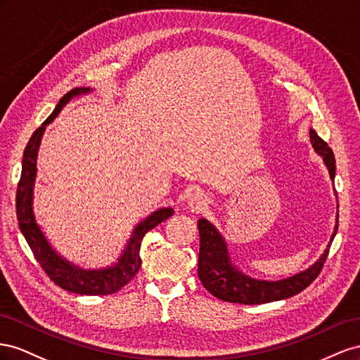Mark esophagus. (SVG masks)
<instances>
[{
  "instance_id": "1",
  "label": "esophagus",
  "mask_w": 360,
  "mask_h": 360,
  "mask_svg": "<svg viewBox=\"0 0 360 360\" xmlns=\"http://www.w3.org/2000/svg\"><path fill=\"white\" fill-rule=\"evenodd\" d=\"M207 203H208V200H207V196H205L203 193L196 191V193H193L188 196V207L191 210L202 211L205 207H207Z\"/></svg>"
}]
</instances>
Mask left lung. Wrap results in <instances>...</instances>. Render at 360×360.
Wrapping results in <instances>:
<instances>
[{
  "label": "left lung",
  "instance_id": "1",
  "mask_svg": "<svg viewBox=\"0 0 360 360\" xmlns=\"http://www.w3.org/2000/svg\"><path fill=\"white\" fill-rule=\"evenodd\" d=\"M309 137L315 152L323 157V161L328 169V174H330V179L335 181L336 166L333 150L328 148L327 143L314 129L309 131ZM198 226L200 235L198 273L202 285L205 286V290H208L217 299L241 304H261L283 300L307 288L320 274L327 259L328 249H330V244L338 232L336 220L330 243L327 244L320 259L311 265L309 269L291 277H286V279L270 282L252 279V277L245 276L237 266L232 265L226 243L211 221L207 219H200Z\"/></svg>",
  "mask_w": 360,
  "mask_h": 360
}]
</instances>
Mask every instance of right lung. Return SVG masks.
I'll return each instance as SVG.
<instances>
[{"mask_svg":"<svg viewBox=\"0 0 360 360\" xmlns=\"http://www.w3.org/2000/svg\"><path fill=\"white\" fill-rule=\"evenodd\" d=\"M91 91L90 87H75L60 99L56 110L42 125H40L34 134L30 139L28 145L24 150L22 158V172H20V179L18 182L16 190V215L19 229L25 237L30 249H32L36 261L42 266L48 277L60 288L66 291L81 294V295H108L119 291L122 286H125L132 281L140 269L141 258H140V248L141 240L146 232L155 228L161 221L167 220L173 215L172 208H161L155 212H152L149 217L140 221L131 238L123 249L120 258L115 265H110L107 269L99 270H84L66 261L51 248L42 229L36 223L34 212H33V188L37 173V152L42 136L45 132L46 125L53 122L58 112L61 111L68 102L79 95H86Z\"/></svg>","mask_w":360,"mask_h":360,"instance_id":"add662e5","label":"right lung"}]
</instances>
